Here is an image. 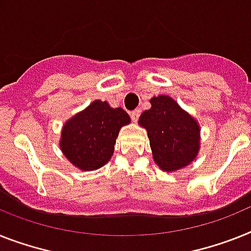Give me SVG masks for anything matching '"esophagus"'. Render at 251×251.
Masks as SVG:
<instances>
[{
  "instance_id": "esophagus-1",
  "label": "esophagus",
  "mask_w": 251,
  "mask_h": 251,
  "mask_svg": "<svg viewBox=\"0 0 251 251\" xmlns=\"http://www.w3.org/2000/svg\"><path fill=\"white\" fill-rule=\"evenodd\" d=\"M140 113H142V111H140V109H134V111H131V113H130V116H131V119H132V121H138L139 120V117H140Z\"/></svg>"
}]
</instances>
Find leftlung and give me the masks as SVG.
<instances>
[{"label": "left lung", "instance_id": "left-lung-1", "mask_svg": "<svg viewBox=\"0 0 251 251\" xmlns=\"http://www.w3.org/2000/svg\"><path fill=\"white\" fill-rule=\"evenodd\" d=\"M139 124L148 131L153 158L162 170L176 171L194 161L199 151V125L167 96L151 100Z\"/></svg>", "mask_w": 251, "mask_h": 251}]
</instances>
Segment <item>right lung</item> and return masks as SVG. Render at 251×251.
<instances>
[{"instance_id":"1","label":"right lung","mask_w":251,"mask_h":251,"mask_svg":"<svg viewBox=\"0 0 251 251\" xmlns=\"http://www.w3.org/2000/svg\"><path fill=\"white\" fill-rule=\"evenodd\" d=\"M129 122V115L122 108H111L107 102L94 100L65 124L60 147L74 166L94 171L112 157L120 129Z\"/></svg>"}]
</instances>
